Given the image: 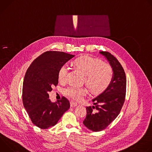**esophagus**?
<instances>
[{"instance_id":"esophagus-1","label":"esophagus","mask_w":152,"mask_h":152,"mask_svg":"<svg viewBox=\"0 0 152 152\" xmlns=\"http://www.w3.org/2000/svg\"><path fill=\"white\" fill-rule=\"evenodd\" d=\"M77 105V103H76V102H70V106H71L72 107H74L76 106Z\"/></svg>"}]
</instances>
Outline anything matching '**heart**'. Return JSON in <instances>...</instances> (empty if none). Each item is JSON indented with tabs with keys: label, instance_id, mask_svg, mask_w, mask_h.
I'll use <instances>...</instances> for the list:
<instances>
[{
	"label": "heart",
	"instance_id": "1",
	"mask_svg": "<svg viewBox=\"0 0 152 152\" xmlns=\"http://www.w3.org/2000/svg\"><path fill=\"white\" fill-rule=\"evenodd\" d=\"M76 66L86 75L85 82L91 91L94 93H100L110 85L113 77V71L109 65L103 64L102 61L91 56H84L75 60ZM69 71L67 64H65L58 71V79L60 82L67 80ZM68 97L75 100H80L87 90L84 87L70 85L64 90Z\"/></svg>",
	"mask_w": 152,
	"mask_h": 152
}]
</instances>
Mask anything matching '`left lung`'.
Listing matches in <instances>:
<instances>
[{"instance_id":"left-lung-1","label":"left lung","mask_w":152,"mask_h":152,"mask_svg":"<svg viewBox=\"0 0 152 152\" xmlns=\"http://www.w3.org/2000/svg\"><path fill=\"white\" fill-rule=\"evenodd\" d=\"M109 62L113 77L107 88L92 100L94 106L86 107L83 124L94 132H99L118 115L124 104L126 91V74L115 57L107 52H100Z\"/></svg>"}]
</instances>
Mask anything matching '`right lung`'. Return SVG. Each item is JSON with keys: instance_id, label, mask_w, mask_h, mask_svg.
<instances>
[{"instance_id": "obj_1", "label": "right lung", "mask_w": 152, "mask_h": 152, "mask_svg": "<svg viewBox=\"0 0 152 152\" xmlns=\"http://www.w3.org/2000/svg\"><path fill=\"white\" fill-rule=\"evenodd\" d=\"M75 56L58 51H48L37 58L28 69L23 83V103L32 122L41 129L55 126L70 108L62 97L52 103L48 93L58 83V71Z\"/></svg>"}]
</instances>
